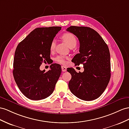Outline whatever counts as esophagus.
<instances>
[{
  "instance_id": "esophagus-1",
  "label": "esophagus",
  "mask_w": 129,
  "mask_h": 129,
  "mask_svg": "<svg viewBox=\"0 0 129 129\" xmlns=\"http://www.w3.org/2000/svg\"><path fill=\"white\" fill-rule=\"evenodd\" d=\"M61 70H62V71L65 72L67 71V68L64 67V66H61Z\"/></svg>"
}]
</instances>
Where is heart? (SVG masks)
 Wrapping results in <instances>:
<instances>
[{
	"label": "heart",
	"mask_w": 129,
	"mask_h": 129,
	"mask_svg": "<svg viewBox=\"0 0 129 129\" xmlns=\"http://www.w3.org/2000/svg\"><path fill=\"white\" fill-rule=\"evenodd\" d=\"M61 39L67 43L70 48L75 47L77 44V40L76 38L75 37L74 34L70 33H64V34H62L61 36ZM55 46L56 41L55 40H53L51 42L50 45H49V49H50V51L51 52H54L55 50ZM67 58L64 55H59L55 58V61L59 62V63L64 64L66 62V59Z\"/></svg>",
	"instance_id": "b5f03b06"
}]
</instances>
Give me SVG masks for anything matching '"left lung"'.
Wrapping results in <instances>:
<instances>
[{
    "mask_svg": "<svg viewBox=\"0 0 129 129\" xmlns=\"http://www.w3.org/2000/svg\"><path fill=\"white\" fill-rule=\"evenodd\" d=\"M67 30L74 34L80 41V53L72 61L83 65L84 71L78 73L74 68L67 69L71 75L69 88L78 98L85 101L100 97L111 77L110 53L108 46L99 34L89 27L70 26Z\"/></svg>",
    "mask_w": 129,
    "mask_h": 129,
    "instance_id": "1",
    "label": "left lung"
}]
</instances>
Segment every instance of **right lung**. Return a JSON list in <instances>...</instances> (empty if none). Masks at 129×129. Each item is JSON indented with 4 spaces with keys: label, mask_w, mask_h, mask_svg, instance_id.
Returning <instances> with one entry per match:
<instances>
[{
    "label": "right lung",
    "mask_w": 129,
    "mask_h": 129,
    "mask_svg": "<svg viewBox=\"0 0 129 129\" xmlns=\"http://www.w3.org/2000/svg\"><path fill=\"white\" fill-rule=\"evenodd\" d=\"M61 27L35 29L19 43L14 59V75L18 88L32 100L48 97L53 92L61 72V66L52 64L47 72L40 70L42 62H49V45Z\"/></svg>",
    "instance_id": "obj_1"
}]
</instances>
